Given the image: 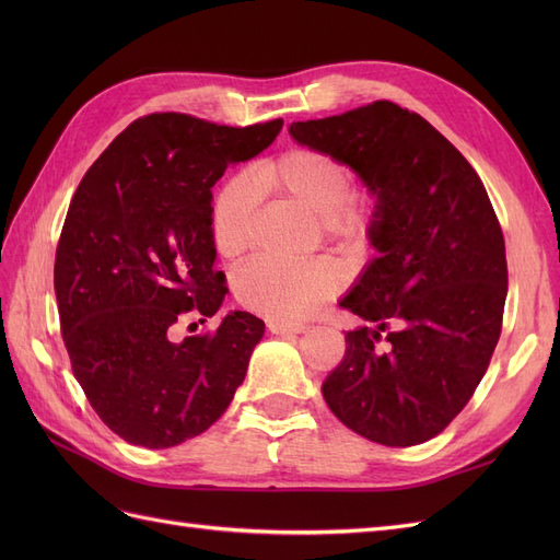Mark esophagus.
Listing matches in <instances>:
<instances>
[{"label":"esophagus","instance_id":"esophagus-1","mask_svg":"<svg viewBox=\"0 0 560 560\" xmlns=\"http://www.w3.org/2000/svg\"><path fill=\"white\" fill-rule=\"evenodd\" d=\"M268 329L273 334H303L308 325H290V322H268Z\"/></svg>","mask_w":560,"mask_h":560}]
</instances>
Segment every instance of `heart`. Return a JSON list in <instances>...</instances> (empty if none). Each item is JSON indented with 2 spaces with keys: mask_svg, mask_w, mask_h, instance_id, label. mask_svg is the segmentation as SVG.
Masks as SVG:
<instances>
[{
  "mask_svg": "<svg viewBox=\"0 0 560 560\" xmlns=\"http://www.w3.org/2000/svg\"><path fill=\"white\" fill-rule=\"evenodd\" d=\"M257 191L294 202L341 243L366 252L378 229V202L354 194L350 165L329 151L292 147L254 163L245 177L229 179L210 210V238L219 259L235 261L252 247L257 226ZM343 270L329 259L280 264L252 259L233 276L243 308L270 322H301L343 290Z\"/></svg>",
  "mask_w": 560,
  "mask_h": 560,
  "instance_id": "1",
  "label": "heart"
}]
</instances>
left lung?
<instances>
[{"instance_id":"8db88e82","label":"left lung","mask_w":560,"mask_h":560,"mask_svg":"<svg viewBox=\"0 0 560 560\" xmlns=\"http://www.w3.org/2000/svg\"><path fill=\"white\" fill-rule=\"evenodd\" d=\"M290 132L346 161L381 214V254L341 301L364 327L346 334L322 395L371 442H428L465 409L502 331L504 235L483 182L430 121L389 100Z\"/></svg>"}]
</instances>
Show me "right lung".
<instances>
[{"instance_id": "obj_1", "label": "right lung", "mask_w": 560, "mask_h": 560, "mask_svg": "<svg viewBox=\"0 0 560 560\" xmlns=\"http://www.w3.org/2000/svg\"><path fill=\"white\" fill-rule=\"evenodd\" d=\"M282 121L245 128L156 112L132 121L89 167L56 249V299L74 378L105 425L144 448L206 432L245 381L264 322L235 311L214 331L224 273L210 238L212 186L254 159Z\"/></svg>"}]
</instances>
